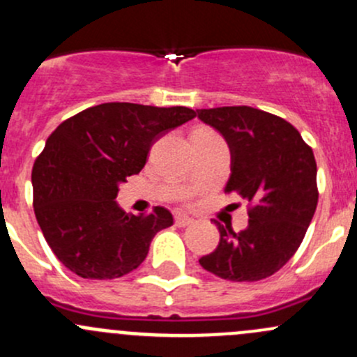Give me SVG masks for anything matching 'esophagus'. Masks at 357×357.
Instances as JSON below:
<instances>
[{"label": "esophagus", "mask_w": 357, "mask_h": 357, "mask_svg": "<svg viewBox=\"0 0 357 357\" xmlns=\"http://www.w3.org/2000/svg\"><path fill=\"white\" fill-rule=\"evenodd\" d=\"M174 222H176V226H179V228H185V226H190V225H193V219L192 218H188V215H183V214H178L174 218Z\"/></svg>", "instance_id": "1"}]
</instances>
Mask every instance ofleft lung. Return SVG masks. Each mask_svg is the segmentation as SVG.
<instances>
[{
	"label": "left lung",
	"mask_w": 357,
	"mask_h": 357,
	"mask_svg": "<svg viewBox=\"0 0 357 357\" xmlns=\"http://www.w3.org/2000/svg\"><path fill=\"white\" fill-rule=\"evenodd\" d=\"M197 112L228 142L231 176L225 193L248 204V226L240 233L215 221L219 245L200 266L229 282L268 278L297 252L314 215V153L290 122L269 112L247 105Z\"/></svg>",
	"instance_id": "obj_1"
}]
</instances>
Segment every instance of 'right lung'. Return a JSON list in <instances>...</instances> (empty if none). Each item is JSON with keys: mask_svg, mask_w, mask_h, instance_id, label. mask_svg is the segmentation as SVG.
Listing matches in <instances>:
<instances>
[{"mask_svg": "<svg viewBox=\"0 0 357 357\" xmlns=\"http://www.w3.org/2000/svg\"><path fill=\"white\" fill-rule=\"evenodd\" d=\"M197 115L188 107L102 103L72 115L46 139L32 167L34 214L59 261L81 278L114 280L145 261L172 214H128L119 183L138 174L150 146Z\"/></svg>", "mask_w": 357, "mask_h": 357, "instance_id": "1", "label": "right lung"}]
</instances>
